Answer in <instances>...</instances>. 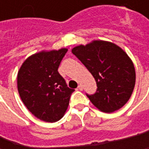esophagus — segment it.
Listing matches in <instances>:
<instances>
[{"label":"esophagus","instance_id":"34e87169","mask_svg":"<svg viewBox=\"0 0 149 149\" xmlns=\"http://www.w3.org/2000/svg\"><path fill=\"white\" fill-rule=\"evenodd\" d=\"M77 90H79V91H83V86H82L81 84H79V85L77 86Z\"/></svg>","mask_w":149,"mask_h":149}]
</instances>
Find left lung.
Wrapping results in <instances>:
<instances>
[{"mask_svg": "<svg viewBox=\"0 0 149 149\" xmlns=\"http://www.w3.org/2000/svg\"><path fill=\"white\" fill-rule=\"evenodd\" d=\"M72 52L84 65L97 82V92L87 95L99 110L111 113L124 106L135 84V70L131 58L117 45L93 40L72 48Z\"/></svg>", "mask_w": 149, "mask_h": 149, "instance_id": "obj_1", "label": "left lung"}]
</instances>
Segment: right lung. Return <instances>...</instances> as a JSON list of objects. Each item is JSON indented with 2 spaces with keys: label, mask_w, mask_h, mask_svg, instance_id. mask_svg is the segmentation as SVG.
<instances>
[{
  "label": "right lung",
  "mask_w": 149,
  "mask_h": 149,
  "mask_svg": "<svg viewBox=\"0 0 149 149\" xmlns=\"http://www.w3.org/2000/svg\"><path fill=\"white\" fill-rule=\"evenodd\" d=\"M68 49L41 51L29 56L17 75L19 97L27 109L46 123L60 120L74 91L58 73L59 64Z\"/></svg>",
  "instance_id": "add662e5"
}]
</instances>
